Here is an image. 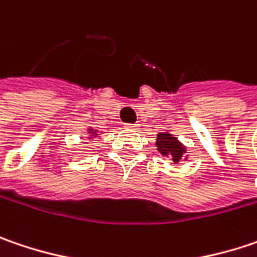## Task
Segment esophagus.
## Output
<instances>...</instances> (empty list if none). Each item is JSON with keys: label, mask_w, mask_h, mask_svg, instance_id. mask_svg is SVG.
<instances>
[{"label": "esophagus", "mask_w": 257, "mask_h": 257, "mask_svg": "<svg viewBox=\"0 0 257 257\" xmlns=\"http://www.w3.org/2000/svg\"><path fill=\"white\" fill-rule=\"evenodd\" d=\"M137 127H139L137 124H125V128L127 130H137Z\"/></svg>", "instance_id": "1"}]
</instances>
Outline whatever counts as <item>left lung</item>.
Returning a JSON list of instances; mask_svg holds the SVG:
<instances>
[{"label": "left lung", "mask_w": 257, "mask_h": 257, "mask_svg": "<svg viewBox=\"0 0 257 257\" xmlns=\"http://www.w3.org/2000/svg\"><path fill=\"white\" fill-rule=\"evenodd\" d=\"M156 150L161 153L163 158H168L172 161L173 165H176L178 162L182 159L188 161V155H186V146L176 137L171 133V130H165L162 133L156 135Z\"/></svg>", "instance_id": "obj_1"}]
</instances>
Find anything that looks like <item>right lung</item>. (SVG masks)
I'll use <instances>...</instances> for the list:
<instances>
[{
  "mask_svg": "<svg viewBox=\"0 0 257 257\" xmlns=\"http://www.w3.org/2000/svg\"><path fill=\"white\" fill-rule=\"evenodd\" d=\"M86 135H88V142H91L92 139H95V137H98L99 135H102L101 132H98L96 128H94V127H91V125H88V128H86Z\"/></svg>",
  "mask_w": 257,
  "mask_h": 257,
  "instance_id": "add662e5",
  "label": "right lung"
}]
</instances>
